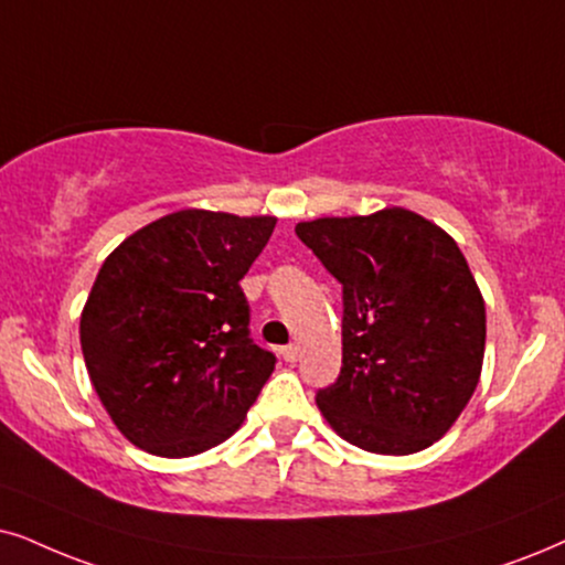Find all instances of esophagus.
Instances as JSON below:
<instances>
[{
	"label": "esophagus",
	"mask_w": 565,
	"mask_h": 565,
	"mask_svg": "<svg viewBox=\"0 0 565 565\" xmlns=\"http://www.w3.org/2000/svg\"><path fill=\"white\" fill-rule=\"evenodd\" d=\"M278 354L284 356V362H289V365H295V362L299 360V347H297V344L281 347V349H278Z\"/></svg>",
	"instance_id": "esophagus-1"
}]
</instances>
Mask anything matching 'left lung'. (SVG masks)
I'll list each match as a JSON object with an SVG mask.
<instances>
[{
	"label": "left lung",
	"mask_w": 565,
	"mask_h": 565,
	"mask_svg": "<svg viewBox=\"0 0 565 565\" xmlns=\"http://www.w3.org/2000/svg\"><path fill=\"white\" fill-rule=\"evenodd\" d=\"M344 291L341 373L316 398L341 438L406 456L448 433L480 381L484 302L461 249L404 209L295 226Z\"/></svg>",
	"instance_id": "1"
}]
</instances>
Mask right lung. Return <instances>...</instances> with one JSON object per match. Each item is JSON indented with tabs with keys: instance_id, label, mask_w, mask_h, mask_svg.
<instances>
[{
	"instance_id": "1",
	"label": "right lung",
	"mask_w": 565,
	"mask_h": 565,
	"mask_svg": "<svg viewBox=\"0 0 565 565\" xmlns=\"http://www.w3.org/2000/svg\"><path fill=\"white\" fill-rule=\"evenodd\" d=\"M276 218L177 211L127 237L81 318L85 367L114 425L142 451L182 459L224 443L274 373L249 339L239 281Z\"/></svg>"
}]
</instances>
